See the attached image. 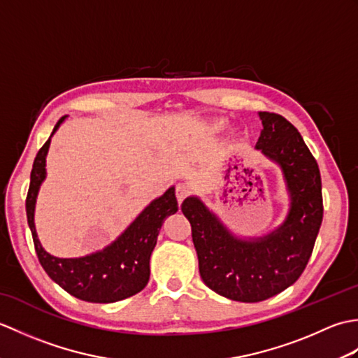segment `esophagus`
Instances as JSON below:
<instances>
[{
	"label": "esophagus",
	"instance_id": "esophagus-1",
	"mask_svg": "<svg viewBox=\"0 0 358 358\" xmlns=\"http://www.w3.org/2000/svg\"><path fill=\"white\" fill-rule=\"evenodd\" d=\"M189 194H191V187H189L186 183H180L177 185V187H175V195H177V200L180 204L183 203V200Z\"/></svg>",
	"mask_w": 358,
	"mask_h": 358
}]
</instances>
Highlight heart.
I'll list each match as a JSON object with an SVG mask.
<instances>
[{"label": "heart", "instance_id": "1", "mask_svg": "<svg viewBox=\"0 0 358 358\" xmlns=\"http://www.w3.org/2000/svg\"><path fill=\"white\" fill-rule=\"evenodd\" d=\"M224 126V123H223V121H217V123L214 124V127L217 129V131H218V129H222Z\"/></svg>", "mask_w": 358, "mask_h": 358}]
</instances>
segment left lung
<instances>
[{"instance_id":"left-lung-1","label":"left lung","mask_w":358,"mask_h":358,"mask_svg":"<svg viewBox=\"0 0 358 358\" xmlns=\"http://www.w3.org/2000/svg\"><path fill=\"white\" fill-rule=\"evenodd\" d=\"M262 134L255 148L275 162L286 181L289 212L277 229L257 238H238L199 196L181 204L192 226L204 285L235 301L257 303L294 285L313 254L323 220L320 169L289 121L271 112H258Z\"/></svg>"}]
</instances>
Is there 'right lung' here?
<instances>
[{
  "mask_svg": "<svg viewBox=\"0 0 358 358\" xmlns=\"http://www.w3.org/2000/svg\"><path fill=\"white\" fill-rule=\"evenodd\" d=\"M66 118L67 115L58 120L52 135ZM49 146L50 138L35 157L26 199L27 223L43 269L66 292L85 301L113 303L138 294L149 281L150 254L157 245L164 218L178 210L175 187H169L162 196L144 208L127 229L103 250L80 258L53 257L41 246L34 222L36 195L45 178V155Z\"/></svg>",
  "mask_w": 358,
  "mask_h": 358,
  "instance_id": "obj_1",
  "label": "right lung"
}]
</instances>
